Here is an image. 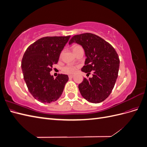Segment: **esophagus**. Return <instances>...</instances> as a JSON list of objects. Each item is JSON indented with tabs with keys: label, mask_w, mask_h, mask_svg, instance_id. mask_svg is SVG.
<instances>
[{
	"label": "esophagus",
	"mask_w": 147,
	"mask_h": 147,
	"mask_svg": "<svg viewBox=\"0 0 147 147\" xmlns=\"http://www.w3.org/2000/svg\"><path fill=\"white\" fill-rule=\"evenodd\" d=\"M73 77H74V76H73V75H69V78H72Z\"/></svg>",
	"instance_id": "34e87169"
}]
</instances>
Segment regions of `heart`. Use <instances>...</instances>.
Returning <instances> with one entry per match:
<instances>
[{
  "mask_svg": "<svg viewBox=\"0 0 147 147\" xmlns=\"http://www.w3.org/2000/svg\"><path fill=\"white\" fill-rule=\"evenodd\" d=\"M82 48V47L80 45H75L72 47V50L74 52L75 50H77V49ZM78 68V66L77 65H71V64H67L65 65H64V67H63L62 68V70L65 74H74Z\"/></svg>",
  "mask_w": 147,
  "mask_h": 147,
  "instance_id": "1",
  "label": "heart"
}]
</instances>
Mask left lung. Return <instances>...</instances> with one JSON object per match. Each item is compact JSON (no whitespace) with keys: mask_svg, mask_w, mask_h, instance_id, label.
I'll return each mask as SVG.
<instances>
[{"mask_svg":"<svg viewBox=\"0 0 147 147\" xmlns=\"http://www.w3.org/2000/svg\"><path fill=\"white\" fill-rule=\"evenodd\" d=\"M77 43L85 51V65L82 71L90 74L92 77L79 84L82 96L92 103H99L110 94L118 77L119 59L115 48L98 35L91 33L75 35L69 44Z\"/></svg>","mask_w":147,"mask_h":147,"instance_id":"1","label":"left lung"}]
</instances>
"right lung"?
<instances>
[{"instance_id":"1","label":"right lung","mask_w":147,"mask_h":147,"mask_svg":"<svg viewBox=\"0 0 147 147\" xmlns=\"http://www.w3.org/2000/svg\"><path fill=\"white\" fill-rule=\"evenodd\" d=\"M70 37H42L29 46L23 55L21 69L24 81L30 94L42 103L58 99L68 81V75L61 74L54 79L50 72Z\"/></svg>"}]
</instances>
